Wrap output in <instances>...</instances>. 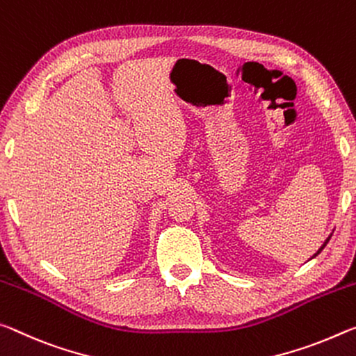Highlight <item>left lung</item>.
<instances>
[{
  "label": "left lung",
  "instance_id": "left-lung-1",
  "mask_svg": "<svg viewBox=\"0 0 356 356\" xmlns=\"http://www.w3.org/2000/svg\"><path fill=\"white\" fill-rule=\"evenodd\" d=\"M330 238H331V235H330V236H328V238H326V241H325V243H323V246H322V248H320V249H318V250H317V252H316V254H314V255H312V259H314V257H317V255H318V254H320V252H322V250H323V248H325V246H326V244H328V241H330Z\"/></svg>",
  "mask_w": 356,
  "mask_h": 356
}]
</instances>
